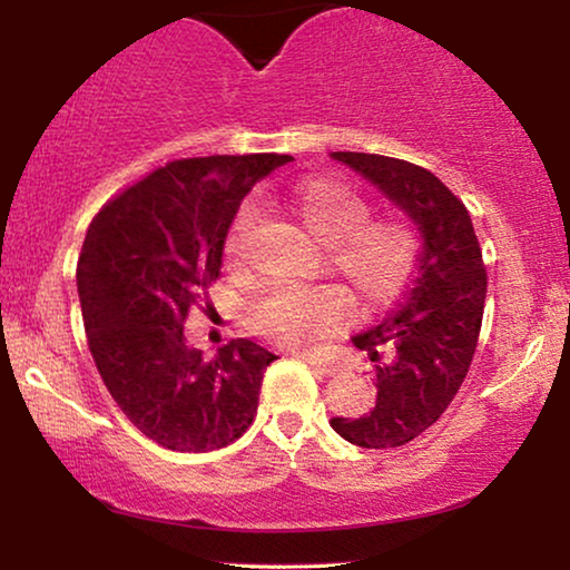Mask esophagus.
<instances>
[{"label":"esophagus","instance_id":"1","mask_svg":"<svg viewBox=\"0 0 570 570\" xmlns=\"http://www.w3.org/2000/svg\"><path fill=\"white\" fill-rule=\"evenodd\" d=\"M301 361L308 365V368H314L316 373H324V376H330V373L334 371L330 363L326 361H322V357H316V355H301Z\"/></svg>","mask_w":570,"mask_h":570}]
</instances>
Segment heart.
I'll return each mask as SVG.
<instances>
[{
    "label": "heart",
    "instance_id": "obj_1",
    "mask_svg": "<svg viewBox=\"0 0 570 570\" xmlns=\"http://www.w3.org/2000/svg\"><path fill=\"white\" fill-rule=\"evenodd\" d=\"M298 228L324 246V267L340 277L365 311L394 306L420 262V236L410 223L373 220L365 194L340 178H308L285 199ZM256 209L246 205L225 238L230 269L246 262ZM353 303L337 285H275L248 306V326L264 340L291 350H314L350 322Z\"/></svg>",
    "mask_w": 570,
    "mask_h": 570
}]
</instances>
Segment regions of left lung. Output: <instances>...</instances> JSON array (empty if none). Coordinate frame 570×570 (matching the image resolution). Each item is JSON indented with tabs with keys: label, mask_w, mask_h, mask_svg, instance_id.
<instances>
[{
	"label": "left lung",
	"mask_w": 570,
	"mask_h": 570,
	"mask_svg": "<svg viewBox=\"0 0 570 570\" xmlns=\"http://www.w3.org/2000/svg\"><path fill=\"white\" fill-rule=\"evenodd\" d=\"M392 199L420 233V262L400 308L355 334L376 363V407L332 417L342 439L363 449L404 446L454 400L478 347L488 275L466 207L415 163L371 153H332ZM386 346L390 357L377 355Z\"/></svg>",
	"instance_id": "8db88e82"
}]
</instances>
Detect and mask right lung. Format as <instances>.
Instances as JSON below:
<instances>
[{"instance_id":"right-lung-1","label":"right lung","mask_w":570,"mask_h":570,"mask_svg":"<svg viewBox=\"0 0 570 570\" xmlns=\"http://www.w3.org/2000/svg\"><path fill=\"white\" fill-rule=\"evenodd\" d=\"M291 155L174 160L96 215L77 262L88 347L114 402L170 451H213L254 423L277 355L230 340L213 361L186 345L189 308L220 275L240 202Z\"/></svg>"}]
</instances>
